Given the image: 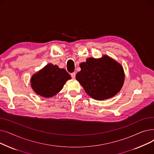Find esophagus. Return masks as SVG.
<instances>
[{
    "label": "esophagus",
    "mask_w": 154,
    "mask_h": 154,
    "mask_svg": "<svg viewBox=\"0 0 154 154\" xmlns=\"http://www.w3.org/2000/svg\"><path fill=\"white\" fill-rule=\"evenodd\" d=\"M75 72H72V73H71L70 74V75H71V77H72V79H75Z\"/></svg>",
    "instance_id": "34e87169"
}]
</instances>
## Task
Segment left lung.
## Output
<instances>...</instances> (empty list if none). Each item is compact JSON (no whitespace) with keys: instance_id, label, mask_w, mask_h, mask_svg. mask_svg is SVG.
I'll use <instances>...</instances> for the list:
<instances>
[{"instance_id":"1","label":"left lung","mask_w":154,"mask_h":154,"mask_svg":"<svg viewBox=\"0 0 154 154\" xmlns=\"http://www.w3.org/2000/svg\"><path fill=\"white\" fill-rule=\"evenodd\" d=\"M81 70L76 79L92 98L102 100L116 95L122 87L124 72L120 63L104 55L100 59L88 58L80 64Z\"/></svg>"}]
</instances>
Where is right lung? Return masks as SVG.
Segmentation results:
<instances>
[{"label":"right lung","instance_id":"right-lung-1","mask_svg":"<svg viewBox=\"0 0 154 154\" xmlns=\"http://www.w3.org/2000/svg\"><path fill=\"white\" fill-rule=\"evenodd\" d=\"M70 79L66 70L49 63L33 75L31 85L38 95L46 98L51 97L59 92L67 80Z\"/></svg>","mask_w":154,"mask_h":154}]
</instances>
